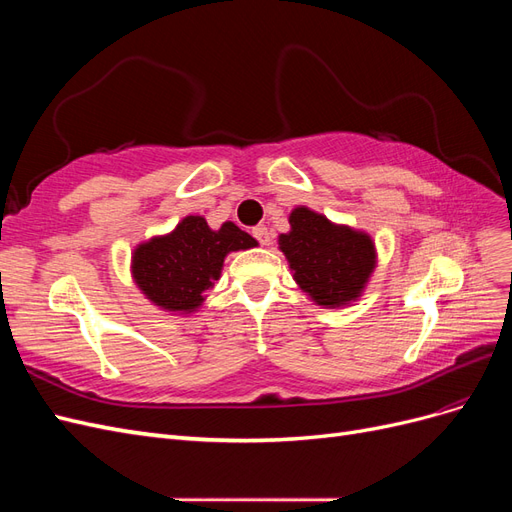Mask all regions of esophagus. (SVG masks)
Instances as JSON below:
<instances>
[{
  "mask_svg": "<svg viewBox=\"0 0 512 512\" xmlns=\"http://www.w3.org/2000/svg\"><path fill=\"white\" fill-rule=\"evenodd\" d=\"M252 235L256 237V241L260 243V245H269L271 243V237H269V228L267 226H256V228H252Z\"/></svg>",
  "mask_w": 512,
  "mask_h": 512,
  "instance_id": "34e87169",
  "label": "esophagus"
}]
</instances>
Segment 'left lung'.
<instances>
[{"mask_svg": "<svg viewBox=\"0 0 512 512\" xmlns=\"http://www.w3.org/2000/svg\"><path fill=\"white\" fill-rule=\"evenodd\" d=\"M288 224L290 230L277 237V245L292 280L314 305L339 309L359 301L378 265L374 239L305 205L290 211Z\"/></svg>", "mask_w": 512, "mask_h": 512, "instance_id": "8db88e82", "label": "left lung"}]
</instances>
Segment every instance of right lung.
<instances>
[{
  "label": "right lung",
  "mask_w": 512,
  "mask_h": 512,
  "mask_svg": "<svg viewBox=\"0 0 512 512\" xmlns=\"http://www.w3.org/2000/svg\"><path fill=\"white\" fill-rule=\"evenodd\" d=\"M256 245L258 241L235 222L213 230L203 215H185L170 232L134 247L130 273L151 305L173 316H190L203 307L207 290L220 280L224 258Z\"/></svg>",
  "instance_id": "obj_1"
}]
</instances>
